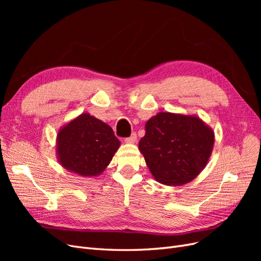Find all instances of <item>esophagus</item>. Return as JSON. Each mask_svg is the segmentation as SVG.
Instances as JSON below:
<instances>
[{
	"label": "esophagus",
	"mask_w": 261,
	"mask_h": 261,
	"mask_svg": "<svg viewBox=\"0 0 261 261\" xmlns=\"http://www.w3.org/2000/svg\"><path fill=\"white\" fill-rule=\"evenodd\" d=\"M136 140H137V135L135 133H134V134H132L130 137L125 138V143L126 144H135Z\"/></svg>",
	"instance_id": "obj_1"
}]
</instances>
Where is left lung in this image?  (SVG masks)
I'll use <instances>...</instances> for the list:
<instances>
[{"label":"left lung","mask_w":261,"mask_h":261,"mask_svg":"<svg viewBox=\"0 0 261 261\" xmlns=\"http://www.w3.org/2000/svg\"><path fill=\"white\" fill-rule=\"evenodd\" d=\"M145 129L138 148L160 184H187L206 168L215 132L199 116L159 112L146 122Z\"/></svg>","instance_id":"8db88e82"}]
</instances>
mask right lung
Returning <instances> with one entry per match:
<instances>
[{
	"instance_id": "add662e5",
	"label": "right lung",
	"mask_w": 261,
	"mask_h": 261,
	"mask_svg": "<svg viewBox=\"0 0 261 261\" xmlns=\"http://www.w3.org/2000/svg\"><path fill=\"white\" fill-rule=\"evenodd\" d=\"M120 146L107 123L85 112L59 129L55 152L62 168L93 178L105 172Z\"/></svg>"
}]
</instances>
